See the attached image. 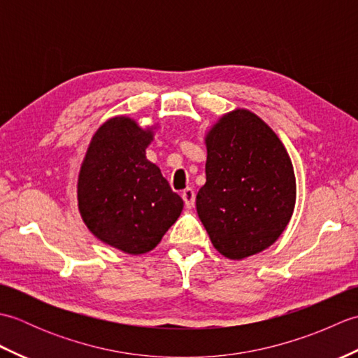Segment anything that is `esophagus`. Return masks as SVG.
I'll return each instance as SVG.
<instances>
[{"instance_id": "1", "label": "esophagus", "mask_w": 358, "mask_h": 358, "mask_svg": "<svg viewBox=\"0 0 358 358\" xmlns=\"http://www.w3.org/2000/svg\"><path fill=\"white\" fill-rule=\"evenodd\" d=\"M181 196H183L186 208L187 209H192L194 204H195V192H194V189L186 187L185 191H183V194H181Z\"/></svg>"}]
</instances>
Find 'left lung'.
Segmentation results:
<instances>
[{
    "label": "left lung",
    "instance_id": "obj_1",
    "mask_svg": "<svg viewBox=\"0 0 358 358\" xmlns=\"http://www.w3.org/2000/svg\"><path fill=\"white\" fill-rule=\"evenodd\" d=\"M206 183L196 212L212 245L231 260L268 249L289 223L296 185L277 134L248 109L227 112L204 136Z\"/></svg>",
    "mask_w": 358,
    "mask_h": 358
}]
</instances>
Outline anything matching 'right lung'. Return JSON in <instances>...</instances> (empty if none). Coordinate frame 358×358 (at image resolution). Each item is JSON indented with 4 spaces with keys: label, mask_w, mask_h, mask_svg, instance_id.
<instances>
[{
    "label": "right lung",
    "mask_w": 358,
    "mask_h": 358,
    "mask_svg": "<svg viewBox=\"0 0 358 358\" xmlns=\"http://www.w3.org/2000/svg\"><path fill=\"white\" fill-rule=\"evenodd\" d=\"M155 126L120 115L94 134L78 175V209L106 245L140 255L154 249L177 222L183 200L146 158Z\"/></svg>",
    "instance_id": "right-lung-1"
}]
</instances>
